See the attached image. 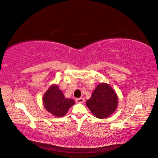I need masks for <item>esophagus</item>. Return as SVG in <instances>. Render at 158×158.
Wrapping results in <instances>:
<instances>
[{
  "instance_id": "34e87169",
  "label": "esophagus",
  "mask_w": 158,
  "mask_h": 158,
  "mask_svg": "<svg viewBox=\"0 0 158 158\" xmlns=\"http://www.w3.org/2000/svg\"><path fill=\"white\" fill-rule=\"evenodd\" d=\"M85 101V99L84 98H77L76 99V102L78 103H83Z\"/></svg>"
}]
</instances>
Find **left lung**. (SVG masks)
<instances>
[{
	"label": "left lung",
	"instance_id": "left-lung-1",
	"mask_svg": "<svg viewBox=\"0 0 158 158\" xmlns=\"http://www.w3.org/2000/svg\"><path fill=\"white\" fill-rule=\"evenodd\" d=\"M118 103V96L114 90L107 83H100L87 100L86 106L95 117L105 118L114 112Z\"/></svg>",
	"mask_w": 158,
	"mask_h": 158
}]
</instances>
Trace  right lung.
<instances>
[{
	"mask_svg": "<svg viewBox=\"0 0 158 158\" xmlns=\"http://www.w3.org/2000/svg\"><path fill=\"white\" fill-rule=\"evenodd\" d=\"M42 100L47 111L57 117L64 116L75 103L73 99L66 98L59 85L55 84L46 91Z\"/></svg>",
	"mask_w": 158,
	"mask_h": 158,
	"instance_id": "right-lung-1",
	"label": "right lung"
}]
</instances>
